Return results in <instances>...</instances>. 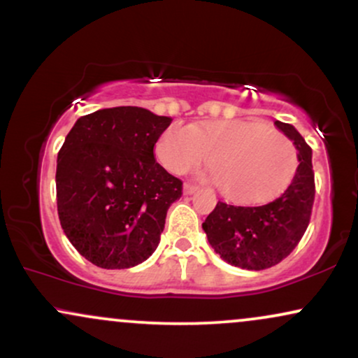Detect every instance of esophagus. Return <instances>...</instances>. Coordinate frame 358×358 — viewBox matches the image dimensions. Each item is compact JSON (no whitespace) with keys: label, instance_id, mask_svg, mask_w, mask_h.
<instances>
[{"label":"esophagus","instance_id":"esophagus-1","mask_svg":"<svg viewBox=\"0 0 358 358\" xmlns=\"http://www.w3.org/2000/svg\"><path fill=\"white\" fill-rule=\"evenodd\" d=\"M198 187L196 185H192V183H185L183 185V193L185 194H193L194 192H196Z\"/></svg>","mask_w":358,"mask_h":358}]
</instances>
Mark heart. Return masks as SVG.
I'll return each instance as SVG.
<instances>
[{
	"mask_svg": "<svg viewBox=\"0 0 358 358\" xmlns=\"http://www.w3.org/2000/svg\"><path fill=\"white\" fill-rule=\"evenodd\" d=\"M158 162L183 175L210 160L216 188L229 200H261L287 187L297 150L286 135L246 120L171 125L158 138Z\"/></svg>",
	"mask_w": 358,
	"mask_h": 358,
	"instance_id": "1",
	"label": "heart"
}]
</instances>
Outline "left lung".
<instances>
[{
  "instance_id": "8db88e82",
  "label": "left lung",
  "mask_w": 358,
  "mask_h": 358,
  "mask_svg": "<svg viewBox=\"0 0 358 358\" xmlns=\"http://www.w3.org/2000/svg\"><path fill=\"white\" fill-rule=\"evenodd\" d=\"M275 127L297 148L299 166L292 182L264 205H228L218 201L203 223L211 248L229 264L261 271L279 264L304 236L315 196L312 150L291 124Z\"/></svg>"
}]
</instances>
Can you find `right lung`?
<instances>
[{"instance_id": "1", "label": "right lung", "mask_w": 358, "mask_h": 358, "mask_svg": "<svg viewBox=\"0 0 358 358\" xmlns=\"http://www.w3.org/2000/svg\"><path fill=\"white\" fill-rule=\"evenodd\" d=\"M170 124L142 107L101 108L78 119L59 150V221L79 255L99 268H134L160 243L183 185L153 155Z\"/></svg>"}]
</instances>
